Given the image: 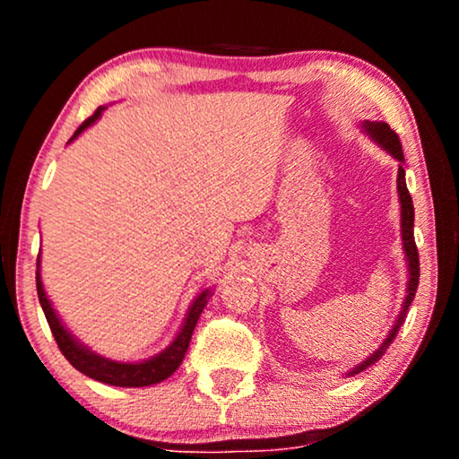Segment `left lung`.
I'll return each mask as SVG.
<instances>
[{"instance_id": "8db88e82", "label": "left lung", "mask_w": 459, "mask_h": 459, "mask_svg": "<svg viewBox=\"0 0 459 459\" xmlns=\"http://www.w3.org/2000/svg\"><path fill=\"white\" fill-rule=\"evenodd\" d=\"M361 129L366 131V134L372 137V140L378 143L380 148H385L386 152L393 156V159L399 160L397 192H399V203H401V238H403V250L407 256V272H410V278H407V297L403 300V307H401V313H399L397 322H394V325H393V330L388 332V336L385 338V342L380 344V349L374 351V353L369 355L366 361H361L359 366H355L351 372H347V376H355V374L363 372V369L369 368L374 361H378L380 357L385 355L386 347L393 342V338L397 336L399 325L403 324L407 307H411V300H413V297H416V290L420 284V259H418L416 240H413V203H411V196H410V192H407V184H405V169H403L405 159H403V150H401L399 135L394 134L391 127H388V123H382V121H366Z\"/></svg>"}]
</instances>
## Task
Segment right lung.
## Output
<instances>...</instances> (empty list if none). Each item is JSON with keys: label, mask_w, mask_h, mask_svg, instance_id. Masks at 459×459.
<instances>
[{"label": "right lung", "mask_w": 459, "mask_h": 459, "mask_svg": "<svg viewBox=\"0 0 459 459\" xmlns=\"http://www.w3.org/2000/svg\"><path fill=\"white\" fill-rule=\"evenodd\" d=\"M102 110H106V106H100V108L93 112V115L87 118L85 123H81V127L74 131V135L68 142H73L74 137L83 134V131L98 121L102 117ZM211 288H206L194 299V303L190 309H187L186 322L181 325V330L175 336V341L169 344V347L162 351V353L150 357L146 361H135V363H123V361H112L106 359V357H100L98 353H93L91 349H87L81 344L77 338H74L71 332L65 328V324L60 322L58 313L49 303L46 290H43L41 284V273H39V261H37V297H39L41 309L46 313V319L49 324V330L58 342V349L62 351V355L66 357L68 363L74 369H79L81 374L90 376V378L104 382V385H112V386H150L156 385V382L167 380L175 369L179 368V363L184 361V355L187 347H190L194 328H196V322L200 317V313L209 303L211 299Z\"/></svg>", "instance_id": "add662e5"}]
</instances>
